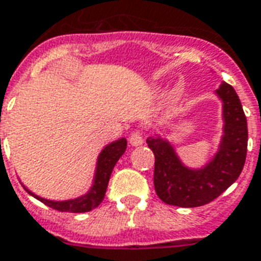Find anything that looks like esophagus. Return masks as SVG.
Here are the masks:
<instances>
[{"label": "esophagus", "mask_w": 261, "mask_h": 261, "mask_svg": "<svg viewBox=\"0 0 261 261\" xmlns=\"http://www.w3.org/2000/svg\"><path fill=\"white\" fill-rule=\"evenodd\" d=\"M128 142H130L133 146H139V145L144 144V138H142V134L139 133V131H135L133 134L130 135V138H128Z\"/></svg>", "instance_id": "esophagus-1"}]
</instances>
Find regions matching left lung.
<instances>
[{
    "label": "left lung",
    "mask_w": 261,
    "mask_h": 261,
    "mask_svg": "<svg viewBox=\"0 0 261 261\" xmlns=\"http://www.w3.org/2000/svg\"><path fill=\"white\" fill-rule=\"evenodd\" d=\"M215 94L222 101V137L218 150L201 167H189L172 142L154 134L146 144L154 153L153 184L159 198L168 205H205L231 186L241 174L248 148V124L232 86L223 82Z\"/></svg>",
    "instance_id": "left-lung-1"
}]
</instances>
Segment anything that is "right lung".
<instances>
[{"mask_svg": "<svg viewBox=\"0 0 261 261\" xmlns=\"http://www.w3.org/2000/svg\"><path fill=\"white\" fill-rule=\"evenodd\" d=\"M127 148V139L119 138L113 141L111 144L105 145L102 150L99 152L97 157V163H95L94 176H93V184L87 193L82 196L75 197V198H69V200H47L43 197L38 196L33 193L30 189H25V192L29 193L30 196L37 198L45 205L50 206L56 211H61V212H72V214H83V212H89V211L94 210L101 204L104 200L107 188H108L109 178L112 174L113 167L116 166L117 160L123 156V153L126 152Z\"/></svg>", "mask_w": 261, "mask_h": 261, "instance_id": "right-lung-1", "label": "right lung"}]
</instances>
